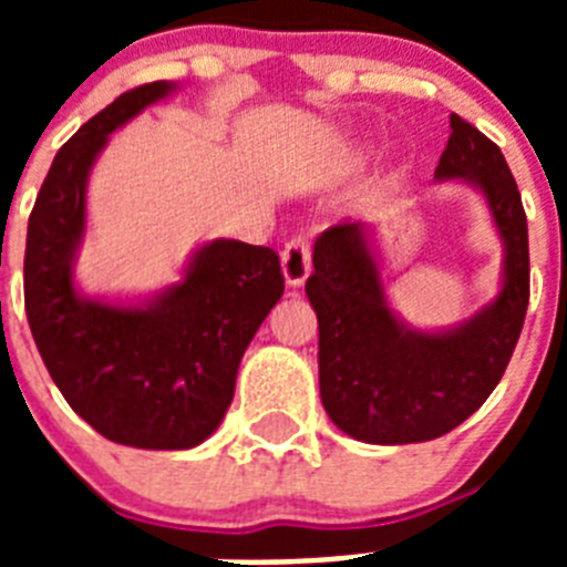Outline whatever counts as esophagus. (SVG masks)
I'll return each instance as SVG.
<instances>
[{
  "mask_svg": "<svg viewBox=\"0 0 567 567\" xmlns=\"http://www.w3.org/2000/svg\"><path fill=\"white\" fill-rule=\"evenodd\" d=\"M280 267H284V278H287L289 287H300L309 278V272H312V249H309L307 235H295L284 247Z\"/></svg>",
  "mask_w": 567,
  "mask_h": 567,
  "instance_id": "esophagus-1",
  "label": "esophagus"
}]
</instances>
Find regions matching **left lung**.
Wrapping results in <instances>:
<instances>
[{"instance_id": "obj_1", "label": "left lung", "mask_w": 567, "mask_h": 567, "mask_svg": "<svg viewBox=\"0 0 567 567\" xmlns=\"http://www.w3.org/2000/svg\"><path fill=\"white\" fill-rule=\"evenodd\" d=\"M434 178L483 189L505 244L497 300L463 327L429 334L394 318L363 224L329 227L315 244L307 298L318 315L320 400L363 443H425L457 429L497 389L523 332L528 221L505 155L454 113Z\"/></svg>"}]
</instances>
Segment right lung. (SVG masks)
<instances>
[{
	"instance_id": "right-lung-1",
	"label": "right lung",
	"mask_w": 567,
	"mask_h": 567,
	"mask_svg": "<svg viewBox=\"0 0 567 567\" xmlns=\"http://www.w3.org/2000/svg\"><path fill=\"white\" fill-rule=\"evenodd\" d=\"M173 87L127 90L79 127L50 164L24 247V312L59 392L102 437L155 452L193 449L218 429L240 358L284 295L275 249L224 238L144 307H113L73 287L90 167L115 127Z\"/></svg>"
}]
</instances>
